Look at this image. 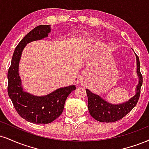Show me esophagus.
I'll list each match as a JSON object with an SVG mask.
<instances>
[{
  "instance_id": "34e87169",
  "label": "esophagus",
  "mask_w": 149,
  "mask_h": 149,
  "mask_svg": "<svg viewBox=\"0 0 149 149\" xmlns=\"http://www.w3.org/2000/svg\"><path fill=\"white\" fill-rule=\"evenodd\" d=\"M81 84H82V80H80V79H78V81H77V85H81Z\"/></svg>"
}]
</instances>
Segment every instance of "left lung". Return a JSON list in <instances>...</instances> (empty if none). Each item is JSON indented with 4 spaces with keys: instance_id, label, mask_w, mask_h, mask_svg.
Instances as JSON below:
<instances>
[{
    "instance_id": "8db88e82",
    "label": "left lung",
    "mask_w": 149,
    "mask_h": 149,
    "mask_svg": "<svg viewBox=\"0 0 149 149\" xmlns=\"http://www.w3.org/2000/svg\"><path fill=\"white\" fill-rule=\"evenodd\" d=\"M137 58V73L139 77V83L136 88V94L133 97L129 99L126 103L114 105L105 101L98 95L94 94L89 89H86L88 98V110L91 116L95 119L101 122H114L124 117L130 112L136 104L137 103L140 96L141 87L142 85V76L140 72V63L139 57Z\"/></svg>"
}]
</instances>
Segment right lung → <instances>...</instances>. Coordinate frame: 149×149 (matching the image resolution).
<instances>
[{"label":"right lung","mask_w":149,"mask_h":149,"mask_svg":"<svg viewBox=\"0 0 149 149\" xmlns=\"http://www.w3.org/2000/svg\"><path fill=\"white\" fill-rule=\"evenodd\" d=\"M50 32V25H41L27 34L14 50L8 72V92L14 108L25 120L37 124L51 123L60 116L67 96L76 89L75 85H70L43 96H34L23 90L19 65L23 48L28 43L48 37Z\"/></svg>","instance_id":"obj_1"}]
</instances>
